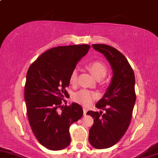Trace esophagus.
I'll return each mask as SVG.
<instances>
[{"label":"esophagus","mask_w":158,"mask_h":158,"mask_svg":"<svg viewBox=\"0 0 158 158\" xmlns=\"http://www.w3.org/2000/svg\"><path fill=\"white\" fill-rule=\"evenodd\" d=\"M87 112V110L85 108V107H83V114H84V115H86Z\"/></svg>","instance_id":"esophagus-1"}]
</instances>
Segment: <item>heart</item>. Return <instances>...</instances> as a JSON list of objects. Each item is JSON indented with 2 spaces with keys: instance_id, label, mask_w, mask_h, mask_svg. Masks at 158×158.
I'll return each mask as SVG.
<instances>
[{
  "instance_id": "b5f03b06",
  "label": "heart",
  "mask_w": 158,
  "mask_h": 158,
  "mask_svg": "<svg viewBox=\"0 0 158 158\" xmlns=\"http://www.w3.org/2000/svg\"><path fill=\"white\" fill-rule=\"evenodd\" d=\"M88 69L93 76L98 81L103 80L107 73V69L106 66L98 61H94L87 65ZM77 78V71L74 69L69 76V83L71 85H76ZM97 98L96 93L87 89H82L77 93L74 94L73 99L75 102L78 103L85 106H89L91 103Z\"/></svg>"
}]
</instances>
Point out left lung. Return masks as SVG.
Returning <instances> with one entry per match:
<instances>
[{
    "label": "left lung",
    "instance_id": "obj_1",
    "mask_svg": "<svg viewBox=\"0 0 158 158\" xmlns=\"http://www.w3.org/2000/svg\"><path fill=\"white\" fill-rule=\"evenodd\" d=\"M110 62L113 76L106 94L96 105L103 112L88 111L94 118L89 130V142L98 149L114 146L126 133L131 123L136 101L133 70L126 57L113 47L106 44H92Z\"/></svg>",
    "mask_w": 158,
    "mask_h": 158
}]
</instances>
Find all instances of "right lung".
Wrapping results in <instances>:
<instances>
[{
    "instance_id": "right-lung-1",
    "label": "right lung",
    "mask_w": 158,
    "mask_h": 158,
    "mask_svg": "<svg viewBox=\"0 0 158 158\" xmlns=\"http://www.w3.org/2000/svg\"><path fill=\"white\" fill-rule=\"evenodd\" d=\"M89 48L87 44L55 47L41 54L27 72L24 98L29 123L39 142L49 150L70 144L69 127L83 115L79 104L62 103L69 95L65 88L70 74Z\"/></svg>"
}]
</instances>
